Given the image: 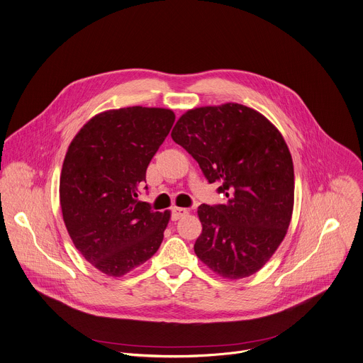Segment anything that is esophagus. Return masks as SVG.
Instances as JSON below:
<instances>
[{"mask_svg":"<svg viewBox=\"0 0 363 363\" xmlns=\"http://www.w3.org/2000/svg\"><path fill=\"white\" fill-rule=\"evenodd\" d=\"M189 213L187 208H183V207H173L172 208V220H179L180 217L186 216Z\"/></svg>","mask_w":363,"mask_h":363,"instance_id":"1","label":"esophagus"}]
</instances>
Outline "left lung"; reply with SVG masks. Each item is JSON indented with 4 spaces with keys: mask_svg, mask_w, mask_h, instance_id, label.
Masks as SVG:
<instances>
[{
    "mask_svg": "<svg viewBox=\"0 0 363 363\" xmlns=\"http://www.w3.org/2000/svg\"><path fill=\"white\" fill-rule=\"evenodd\" d=\"M172 138L228 197L225 204L199 206L197 257L226 279L256 273L292 219L295 173L284 138L264 116L238 103L189 110Z\"/></svg>",
    "mask_w": 363,
    "mask_h": 363,
    "instance_id": "left-lung-1",
    "label": "left lung"
}]
</instances>
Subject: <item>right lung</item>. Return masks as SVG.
<instances>
[{
  "label": "right lung",
  "mask_w": 363,
  "mask_h": 363,
  "mask_svg": "<svg viewBox=\"0 0 363 363\" xmlns=\"http://www.w3.org/2000/svg\"><path fill=\"white\" fill-rule=\"evenodd\" d=\"M174 118L167 108L108 110L86 123L67 150L62 219L77 250L107 276L147 262L163 242L170 211H155L137 197Z\"/></svg>",
  "instance_id": "right-lung-1"
}]
</instances>
